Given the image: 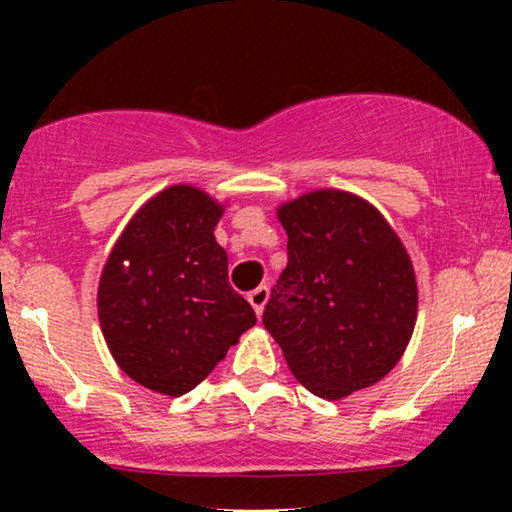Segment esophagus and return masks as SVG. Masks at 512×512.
<instances>
[{"label":"esophagus","instance_id":"34e87169","mask_svg":"<svg viewBox=\"0 0 512 512\" xmlns=\"http://www.w3.org/2000/svg\"><path fill=\"white\" fill-rule=\"evenodd\" d=\"M248 301H250L252 308H255V313L262 315L264 305H267V301H269V289H267V286H257V289H252L248 293Z\"/></svg>","mask_w":512,"mask_h":512}]
</instances>
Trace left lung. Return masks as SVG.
I'll return each mask as SVG.
<instances>
[{
    "mask_svg": "<svg viewBox=\"0 0 512 512\" xmlns=\"http://www.w3.org/2000/svg\"><path fill=\"white\" fill-rule=\"evenodd\" d=\"M289 264L262 322L291 373L322 399L383 380L407 349L419 289L409 252L373 204L315 190L276 209Z\"/></svg>",
    "mask_w": 512,
    "mask_h": 512,
    "instance_id": "8db88e82",
    "label": "left lung"
}]
</instances>
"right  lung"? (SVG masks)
Returning <instances> with one entry per match:
<instances>
[{
    "label": "right lung",
    "instance_id": "add662e5",
    "mask_svg": "<svg viewBox=\"0 0 512 512\" xmlns=\"http://www.w3.org/2000/svg\"><path fill=\"white\" fill-rule=\"evenodd\" d=\"M223 204L170 185L129 219L98 284V320L110 354L134 383L180 397L197 387L257 322L228 284L214 228Z\"/></svg>",
    "mask_w": 512,
    "mask_h": 512
}]
</instances>
